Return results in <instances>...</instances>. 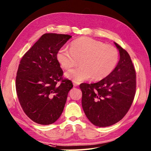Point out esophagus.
Returning a JSON list of instances; mask_svg holds the SVG:
<instances>
[{
	"instance_id": "1",
	"label": "esophagus",
	"mask_w": 151,
	"mask_h": 151,
	"mask_svg": "<svg viewBox=\"0 0 151 151\" xmlns=\"http://www.w3.org/2000/svg\"><path fill=\"white\" fill-rule=\"evenodd\" d=\"M80 83L78 82H76V81H73V85L74 86H79Z\"/></svg>"
}]
</instances>
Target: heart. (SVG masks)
Listing matches in <instances>:
<instances>
[{"label":"heart","mask_w":151,"mask_h":151,"mask_svg":"<svg viewBox=\"0 0 151 151\" xmlns=\"http://www.w3.org/2000/svg\"><path fill=\"white\" fill-rule=\"evenodd\" d=\"M57 60L65 69H70L78 64V68L66 73V77L79 82L92 78L100 81L108 77L114 70L119 61V53L114 46L88 37H81L70 44V50L60 48Z\"/></svg>","instance_id":"obj_1"}]
</instances>
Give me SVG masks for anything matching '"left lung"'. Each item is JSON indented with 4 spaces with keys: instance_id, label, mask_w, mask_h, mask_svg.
Returning a JSON list of instances; mask_svg holds the SVG:
<instances>
[{
    "instance_id": "1",
    "label": "left lung",
    "mask_w": 151,
    "mask_h": 151,
    "mask_svg": "<svg viewBox=\"0 0 151 151\" xmlns=\"http://www.w3.org/2000/svg\"><path fill=\"white\" fill-rule=\"evenodd\" d=\"M114 43L120 58L113 72L98 83L79 86L85 115L99 127L119 122L129 111L136 93V71L130 57L126 50Z\"/></svg>"
}]
</instances>
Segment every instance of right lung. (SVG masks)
<instances>
[{"instance_id": "right-lung-1", "label": "right lung", "mask_w": 151, "mask_h": 151, "mask_svg": "<svg viewBox=\"0 0 151 151\" xmlns=\"http://www.w3.org/2000/svg\"><path fill=\"white\" fill-rule=\"evenodd\" d=\"M72 37L57 33L42 35L21 60L16 77V91L22 110L41 125L58 120L64 109L73 85L63 79L57 60L58 50ZM62 81L61 84L58 82Z\"/></svg>"}]
</instances>
